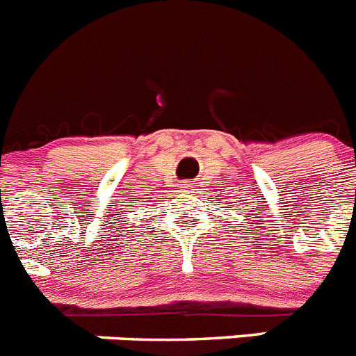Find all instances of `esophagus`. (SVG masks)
<instances>
[{"label": "esophagus", "mask_w": 356, "mask_h": 356, "mask_svg": "<svg viewBox=\"0 0 356 356\" xmlns=\"http://www.w3.org/2000/svg\"><path fill=\"white\" fill-rule=\"evenodd\" d=\"M181 188H182V191H191V182H182L181 184Z\"/></svg>", "instance_id": "34e87169"}]
</instances>
